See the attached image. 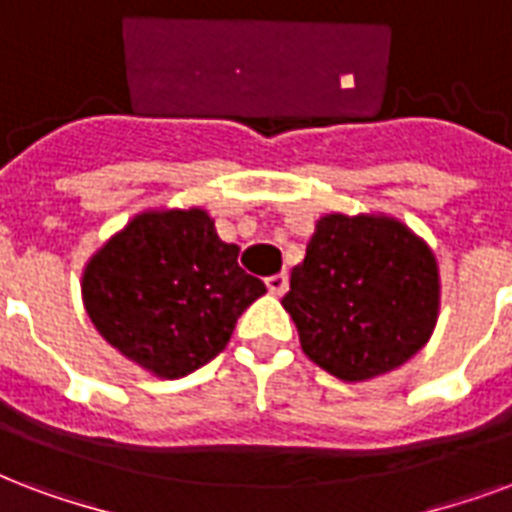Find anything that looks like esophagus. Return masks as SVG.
Masks as SVG:
<instances>
[{
    "label": "esophagus",
    "mask_w": 512,
    "mask_h": 512,
    "mask_svg": "<svg viewBox=\"0 0 512 512\" xmlns=\"http://www.w3.org/2000/svg\"><path fill=\"white\" fill-rule=\"evenodd\" d=\"M267 288H270V294H275V297H280V294H286V288H288V275H286V272L270 275V278H267Z\"/></svg>",
    "instance_id": "obj_1"
}]
</instances>
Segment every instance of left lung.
<instances>
[{
    "label": "left lung",
    "instance_id": "obj_1",
    "mask_svg": "<svg viewBox=\"0 0 512 512\" xmlns=\"http://www.w3.org/2000/svg\"><path fill=\"white\" fill-rule=\"evenodd\" d=\"M307 359L348 383L402 367L434 332L432 248L388 215H324L283 297Z\"/></svg>",
    "mask_w": 512,
    "mask_h": 512
}]
</instances>
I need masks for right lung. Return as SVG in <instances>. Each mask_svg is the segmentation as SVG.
Here are the masks:
<instances>
[{"label": "right lung", "mask_w": 512, "mask_h": 512, "mask_svg": "<svg viewBox=\"0 0 512 512\" xmlns=\"http://www.w3.org/2000/svg\"><path fill=\"white\" fill-rule=\"evenodd\" d=\"M237 253L202 207L145 210L88 259V318L142 370L183 378L224 351L242 310L267 291Z\"/></svg>", "instance_id": "right-lung-1"}]
</instances>
